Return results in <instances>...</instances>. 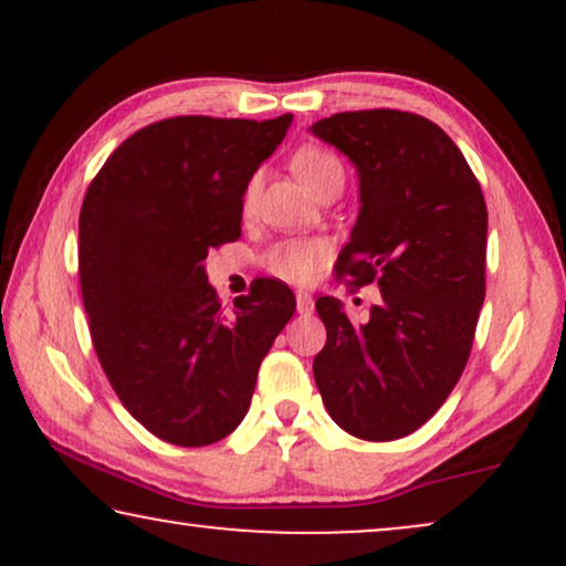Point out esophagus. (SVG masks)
<instances>
[{
  "label": "esophagus",
  "instance_id": "1",
  "mask_svg": "<svg viewBox=\"0 0 566 566\" xmlns=\"http://www.w3.org/2000/svg\"><path fill=\"white\" fill-rule=\"evenodd\" d=\"M296 308H298V314L308 316V314L314 312V298L308 296L306 291H298V293H296Z\"/></svg>",
  "mask_w": 566,
  "mask_h": 566
}]
</instances>
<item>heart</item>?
Listing matches in <instances>:
<instances>
[{
	"mask_svg": "<svg viewBox=\"0 0 566 566\" xmlns=\"http://www.w3.org/2000/svg\"><path fill=\"white\" fill-rule=\"evenodd\" d=\"M293 175L306 185L308 192H314L329 177H345V169L339 165L335 154L316 149V146H304L293 154L291 159ZM260 180H252L244 190V208H252L258 200ZM327 260V244L322 239H285L275 244L268 254V265L277 277L291 283H308L319 273V268Z\"/></svg>",
	"mask_w": 566,
	"mask_h": 566,
	"instance_id": "b5f03b06",
	"label": "heart"
}]
</instances>
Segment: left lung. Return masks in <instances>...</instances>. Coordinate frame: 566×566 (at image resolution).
<instances>
[{
	"mask_svg": "<svg viewBox=\"0 0 566 566\" xmlns=\"http://www.w3.org/2000/svg\"><path fill=\"white\" fill-rule=\"evenodd\" d=\"M312 134L358 169L360 211L337 275L378 283L366 324L316 298L327 345L314 381L332 420L363 440H397L438 412L467 368L484 304L486 206L474 172L436 123L401 111L316 120Z\"/></svg>",
	"mask_w": 566,
	"mask_h": 566,
	"instance_id": "8db88e82",
	"label": "left lung"
}]
</instances>
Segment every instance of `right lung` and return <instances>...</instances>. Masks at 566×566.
I'll return each instance as SVG.
<instances>
[{
    "mask_svg": "<svg viewBox=\"0 0 566 566\" xmlns=\"http://www.w3.org/2000/svg\"><path fill=\"white\" fill-rule=\"evenodd\" d=\"M293 120L180 115L128 136L80 213L92 345L123 407L172 446H211L250 409L260 363L296 312L260 277L221 312L203 260L242 234V198Z\"/></svg>",
    "mask_w": 566,
    "mask_h": 566,
    "instance_id": "obj_1",
    "label": "right lung"
}]
</instances>
